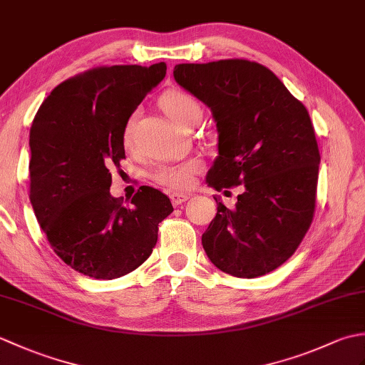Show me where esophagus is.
Here are the masks:
<instances>
[{
    "label": "esophagus",
    "instance_id": "esophagus-1",
    "mask_svg": "<svg viewBox=\"0 0 365 365\" xmlns=\"http://www.w3.org/2000/svg\"><path fill=\"white\" fill-rule=\"evenodd\" d=\"M188 195H183V192H174V195H170V202L173 205H182L183 202H187L188 200Z\"/></svg>",
    "mask_w": 365,
    "mask_h": 365
}]
</instances>
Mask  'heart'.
<instances>
[{"mask_svg": "<svg viewBox=\"0 0 365 365\" xmlns=\"http://www.w3.org/2000/svg\"><path fill=\"white\" fill-rule=\"evenodd\" d=\"M161 108L170 119L178 125L185 127L196 115H200V106L197 100L183 91H169L161 97ZM133 141V122H128L125 131H123V143L127 145ZM200 169L197 160H185L174 165H163L153 170L152 178L157 183L169 190L180 191L191 187L192 177Z\"/></svg>", "mask_w": 365, "mask_h": 365, "instance_id": "obj_1", "label": "heart"}]
</instances>
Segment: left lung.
<instances>
[{"mask_svg":"<svg viewBox=\"0 0 365 365\" xmlns=\"http://www.w3.org/2000/svg\"><path fill=\"white\" fill-rule=\"evenodd\" d=\"M174 78L205 103L218 130V157L208 187L245 185L234 208L202 235L216 268L257 277L289 260L314 220L320 152L306 106L277 76L247 59L178 64Z\"/></svg>","mask_w":365,"mask_h":365,"instance_id":"1","label":"left lung"}]
</instances>
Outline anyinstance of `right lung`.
Segmentation results:
<instances>
[{
  "label": "right lung",
  "instance_id": "add662e5",
  "mask_svg": "<svg viewBox=\"0 0 365 365\" xmlns=\"http://www.w3.org/2000/svg\"><path fill=\"white\" fill-rule=\"evenodd\" d=\"M165 75V63L91 68L58 84L31 125V205L53 251L84 276L110 281L131 273L174 212L152 187H139L123 205L111 196L108 169L125 158L130 115Z\"/></svg>",
  "mask_w": 365,
  "mask_h": 365
}]
</instances>
